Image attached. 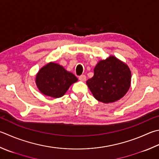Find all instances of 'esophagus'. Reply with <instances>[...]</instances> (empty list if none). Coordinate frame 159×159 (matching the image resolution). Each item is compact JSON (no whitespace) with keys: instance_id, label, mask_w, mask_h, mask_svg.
Segmentation results:
<instances>
[{"instance_id":"34e87169","label":"esophagus","mask_w":159,"mask_h":159,"mask_svg":"<svg viewBox=\"0 0 159 159\" xmlns=\"http://www.w3.org/2000/svg\"><path fill=\"white\" fill-rule=\"evenodd\" d=\"M79 80L80 81H82V82H85V81L86 80V77L85 75H82L79 77Z\"/></svg>"}]
</instances>
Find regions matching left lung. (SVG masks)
<instances>
[{
    "label": "left lung",
    "mask_w": 159,
    "mask_h": 159,
    "mask_svg": "<svg viewBox=\"0 0 159 159\" xmlns=\"http://www.w3.org/2000/svg\"><path fill=\"white\" fill-rule=\"evenodd\" d=\"M93 70V77L86 81V84L98 101L114 102L124 97L130 88L129 68L115 56L99 61Z\"/></svg>",
    "instance_id": "left-lung-1"
}]
</instances>
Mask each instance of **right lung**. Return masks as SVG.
Masks as SVG:
<instances>
[{"label":"right lung","mask_w":159,"mask_h":159,"mask_svg":"<svg viewBox=\"0 0 159 159\" xmlns=\"http://www.w3.org/2000/svg\"><path fill=\"white\" fill-rule=\"evenodd\" d=\"M77 78L62 66L50 62L39 70L35 82L41 93L54 98L62 97Z\"/></svg>","instance_id":"right-lung-1"}]
</instances>
